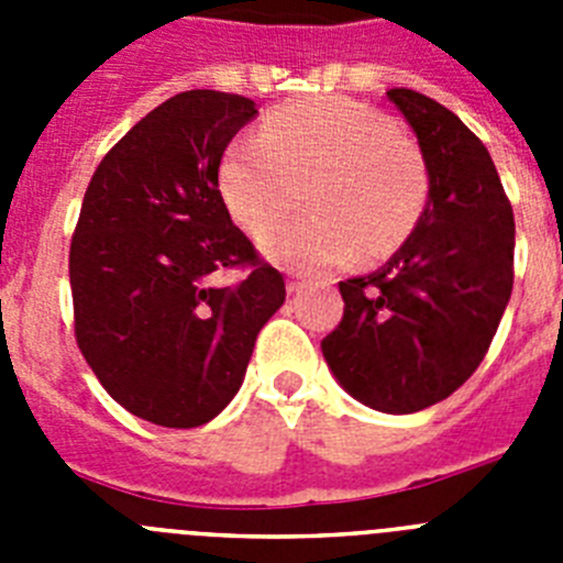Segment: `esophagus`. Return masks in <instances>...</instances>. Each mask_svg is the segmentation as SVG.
<instances>
[{
	"instance_id": "obj_1",
	"label": "esophagus",
	"mask_w": 563,
	"mask_h": 563,
	"mask_svg": "<svg viewBox=\"0 0 563 563\" xmlns=\"http://www.w3.org/2000/svg\"><path fill=\"white\" fill-rule=\"evenodd\" d=\"M301 287H305V278L296 276V273H290V276H287V292H298Z\"/></svg>"
}]
</instances>
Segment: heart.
<instances>
[{
  "instance_id": "b5f03b06",
  "label": "heart",
  "mask_w": 563,
  "mask_h": 563,
  "mask_svg": "<svg viewBox=\"0 0 563 563\" xmlns=\"http://www.w3.org/2000/svg\"><path fill=\"white\" fill-rule=\"evenodd\" d=\"M310 213L265 242L278 265L312 273L389 256L409 239L429 197V168L411 134L352 98L321 96L271 114L262 134L222 157L220 191L233 220L265 236L296 208Z\"/></svg>"
}]
</instances>
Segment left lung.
<instances>
[{
  "instance_id": "8db88e82",
  "label": "left lung",
  "mask_w": 563,
  "mask_h": 563,
  "mask_svg": "<svg viewBox=\"0 0 563 563\" xmlns=\"http://www.w3.org/2000/svg\"><path fill=\"white\" fill-rule=\"evenodd\" d=\"M429 168L411 236L369 276L338 282L341 324L321 341L355 400L411 415L454 395L485 357L514 290V208L482 141L451 109L389 89Z\"/></svg>"
}]
</instances>
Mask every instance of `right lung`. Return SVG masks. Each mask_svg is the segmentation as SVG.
Returning <instances> with one entry per match:
<instances>
[{"label": "right lung", "mask_w": 563, "mask_h": 563, "mask_svg": "<svg viewBox=\"0 0 563 563\" xmlns=\"http://www.w3.org/2000/svg\"><path fill=\"white\" fill-rule=\"evenodd\" d=\"M258 114L251 98L188 89L134 123L81 202L69 287L76 341L126 411L194 429L245 380L258 330L285 305V278L231 222L220 163ZM247 266L239 286L212 273Z\"/></svg>", "instance_id": "1"}]
</instances>
